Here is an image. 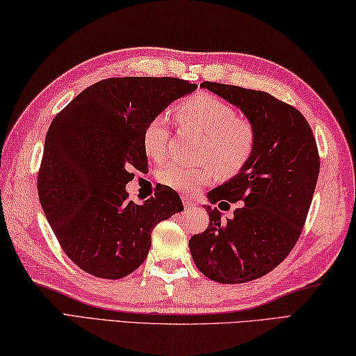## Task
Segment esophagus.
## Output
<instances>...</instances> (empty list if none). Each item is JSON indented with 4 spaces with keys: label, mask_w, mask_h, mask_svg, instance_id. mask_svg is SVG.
I'll return each instance as SVG.
<instances>
[{
    "label": "esophagus",
    "mask_w": 356,
    "mask_h": 356,
    "mask_svg": "<svg viewBox=\"0 0 356 356\" xmlns=\"http://www.w3.org/2000/svg\"><path fill=\"white\" fill-rule=\"evenodd\" d=\"M182 200H184L185 209H194V208H195V202H193V200H190V199H186V197H184Z\"/></svg>",
    "instance_id": "obj_1"
}]
</instances>
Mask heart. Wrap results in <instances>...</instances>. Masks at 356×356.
I'll use <instances>...</instances> for the list:
<instances>
[{"instance_id":"heart-1","label":"heart","mask_w":356,"mask_h":356,"mask_svg":"<svg viewBox=\"0 0 356 356\" xmlns=\"http://www.w3.org/2000/svg\"><path fill=\"white\" fill-rule=\"evenodd\" d=\"M176 118L185 127L205 134L200 156L211 163L188 166L182 162H166L157 172L159 182L172 190L194 194L214 177H234L245 170L254 154L257 134L248 119L238 118L236 108L220 97L197 93L177 104ZM142 145L153 161H162L170 147V120L157 115L143 130ZM216 170H214L213 168Z\"/></svg>"}]
</instances>
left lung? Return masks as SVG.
<instances>
[{
  "instance_id": "1",
  "label": "left lung",
  "mask_w": 356,
  "mask_h": 356,
  "mask_svg": "<svg viewBox=\"0 0 356 356\" xmlns=\"http://www.w3.org/2000/svg\"><path fill=\"white\" fill-rule=\"evenodd\" d=\"M202 88L236 105L255 128L257 143L245 170L208 193L211 203L228 211L222 220L207 205L209 225L190 240L195 266L225 284L266 275L297 243L320 172V156L307 120L292 105L266 92L205 81Z\"/></svg>"
}]
</instances>
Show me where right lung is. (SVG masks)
Returning <instances> with one entry per match:
<instances>
[{
	"label": "right lung",
	"mask_w": 356,
	"mask_h": 356,
	"mask_svg": "<svg viewBox=\"0 0 356 356\" xmlns=\"http://www.w3.org/2000/svg\"><path fill=\"white\" fill-rule=\"evenodd\" d=\"M177 78H108L87 87L53 119L38 171V195L67 257L95 277L118 280L145 261L154 226L184 211L157 188L138 205L125 185L148 166L142 136L168 105L193 93Z\"/></svg>",
	"instance_id": "1"
}]
</instances>
